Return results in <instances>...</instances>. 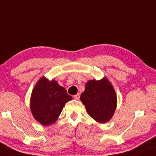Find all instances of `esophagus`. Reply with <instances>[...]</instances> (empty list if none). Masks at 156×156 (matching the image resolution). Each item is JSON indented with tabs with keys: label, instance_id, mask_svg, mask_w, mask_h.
Wrapping results in <instances>:
<instances>
[{
	"label": "esophagus",
	"instance_id": "34e87169",
	"mask_svg": "<svg viewBox=\"0 0 156 156\" xmlns=\"http://www.w3.org/2000/svg\"><path fill=\"white\" fill-rule=\"evenodd\" d=\"M80 94H76V95H75L74 96V98L75 100H79V99H80Z\"/></svg>",
	"mask_w": 156,
	"mask_h": 156
}]
</instances>
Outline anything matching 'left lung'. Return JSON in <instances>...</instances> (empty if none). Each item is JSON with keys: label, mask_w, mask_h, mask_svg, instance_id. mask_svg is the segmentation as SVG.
<instances>
[{"label": "left lung", "mask_w": 156, "mask_h": 156, "mask_svg": "<svg viewBox=\"0 0 156 156\" xmlns=\"http://www.w3.org/2000/svg\"><path fill=\"white\" fill-rule=\"evenodd\" d=\"M80 100L88 114L99 123L108 122L116 108V93L106 77L98 81L89 80Z\"/></svg>", "instance_id": "1"}]
</instances>
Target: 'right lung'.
<instances>
[{"label":"right lung","instance_id":"add662e5","mask_svg":"<svg viewBox=\"0 0 156 156\" xmlns=\"http://www.w3.org/2000/svg\"><path fill=\"white\" fill-rule=\"evenodd\" d=\"M72 99L55 80L43 76L32 90L30 109L34 118L44 126L55 122L67 102Z\"/></svg>","mask_w":156,"mask_h":156}]
</instances>
